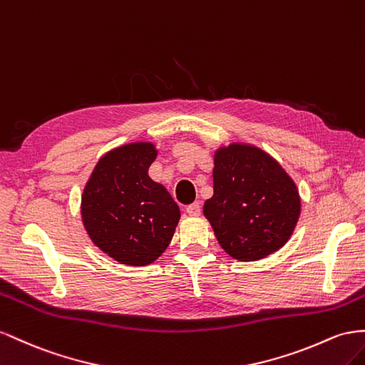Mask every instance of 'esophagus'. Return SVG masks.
I'll return each mask as SVG.
<instances>
[{
	"instance_id": "obj_1",
	"label": "esophagus",
	"mask_w": 365,
	"mask_h": 365,
	"mask_svg": "<svg viewBox=\"0 0 365 365\" xmlns=\"http://www.w3.org/2000/svg\"><path fill=\"white\" fill-rule=\"evenodd\" d=\"M186 212H188L192 217H197V215L200 214V205L199 203H192L190 206H186Z\"/></svg>"
}]
</instances>
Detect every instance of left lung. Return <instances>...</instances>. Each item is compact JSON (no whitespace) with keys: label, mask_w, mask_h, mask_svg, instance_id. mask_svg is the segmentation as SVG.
<instances>
[{"label":"left lung","mask_w":365,"mask_h":365,"mask_svg":"<svg viewBox=\"0 0 365 365\" xmlns=\"http://www.w3.org/2000/svg\"><path fill=\"white\" fill-rule=\"evenodd\" d=\"M214 195L203 205L218 243L238 262L283 247L297 226V185L259 148L232 143L214 155Z\"/></svg>","instance_id":"obj_1"}]
</instances>
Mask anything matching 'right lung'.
<instances>
[{"label":"right lung","instance_id":"obj_1","mask_svg":"<svg viewBox=\"0 0 365 365\" xmlns=\"http://www.w3.org/2000/svg\"><path fill=\"white\" fill-rule=\"evenodd\" d=\"M158 151L128 143L98 162L82 194L86 231L102 252L122 264L147 266L168 247L180 210L148 175Z\"/></svg>","mask_w":365,"mask_h":365}]
</instances>
